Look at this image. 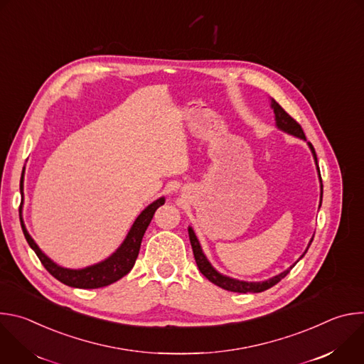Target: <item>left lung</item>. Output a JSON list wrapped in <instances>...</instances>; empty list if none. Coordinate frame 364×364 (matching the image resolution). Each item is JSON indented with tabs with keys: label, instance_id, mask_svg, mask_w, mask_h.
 I'll return each mask as SVG.
<instances>
[{
	"label": "left lung",
	"instance_id": "8db88e82",
	"mask_svg": "<svg viewBox=\"0 0 364 364\" xmlns=\"http://www.w3.org/2000/svg\"><path fill=\"white\" fill-rule=\"evenodd\" d=\"M271 107H272V109H274V112H275V121H277V127H278L279 129H282V131H285V132H288V134H291V135H295V136H298V138L305 139V134H304L301 125L279 105V103H278L275 99L271 100ZM308 145H309L311 151H313L314 160H316V163H317V154H316L314 146L311 145V144H308ZM318 173H320V168H318ZM320 181H321V174H320ZM321 200H323V181H321ZM320 205H321V201H320ZM188 236H190V243H191V247H193L196 264H197L200 272H201L207 279H209L210 282H213L215 285H218V287H220V288H223V289H226V291L240 292V294H246V292H262V291H267V289L272 288L274 285H277V284H278L282 278H285V277L288 275V272H289V271H285V272H282V274H279V275H277V277H274V278H271V279H268V281H264V282H245V281H237V279L228 278V277H225V275H220V274L209 264V261H207L204 253L201 252L200 243H198V240H197V237H196V235H194V232H193L191 228H188ZM311 242H313V240H311ZM311 242H309V245H311ZM309 245H308V247H309ZM308 247H306V250H308ZM306 250H305V253H306ZM305 253H304V255H305ZM304 255H302V256H304ZM302 256H301V257H302ZM291 269H292V268H291Z\"/></svg>",
	"mask_w": 364,
	"mask_h": 364
}]
</instances>
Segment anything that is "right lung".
<instances>
[{
	"mask_svg": "<svg viewBox=\"0 0 364 364\" xmlns=\"http://www.w3.org/2000/svg\"><path fill=\"white\" fill-rule=\"evenodd\" d=\"M20 191L23 194V177H21ZM163 204H164V198H159L154 203H151L146 209L138 216V219L132 225V228H131L127 239L121 245V247L111 257H108L107 261L96 264L93 267H87L85 269H66V268L58 267L38 249L36 242L28 235L23 222H21V229H23V233H24L26 240L28 242L30 247L36 252L37 257L40 259V262L48 271L50 275H53L62 284L73 287V288H83V289L102 288V287H107V285L117 282L118 279L125 277L132 269V267L135 265L136 257H138V253H139L144 233H145L148 225L151 223L155 210H157L159 207Z\"/></svg>",
	"mask_w": 364,
	"mask_h": 364,
	"instance_id": "add662e5",
	"label": "right lung"
}]
</instances>
